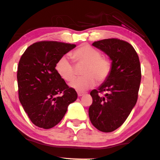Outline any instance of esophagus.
<instances>
[{"instance_id":"34e87169","label":"esophagus","mask_w":160,"mask_h":160,"mask_svg":"<svg viewBox=\"0 0 160 160\" xmlns=\"http://www.w3.org/2000/svg\"><path fill=\"white\" fill-rule=\"evenodd\" d=\"M85 94H86L85 92H77V95H78L79 97H80V96H84V95H85Z\"/></svg>"}]
</instances>
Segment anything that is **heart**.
I'll return each instance as SVG.
<instances>
[{
	"mask_svg": "<svg viewBox=\"0 0 160 160\" xmlns=\"http://www.w3.org/2000/svg\"><path fill=\"white\" fill-rule=\"evenodd\" d=\"M77 66H83V77L77 78L70 83L72 89L78 92H85L99 83L107 80L112 70L109 59L102 57L98 49L88 45H83L71 54ZM55 70L61 79L65 81H71L75 77V68L69 59L62 57L57 61Z\"/></svg>",
	"mask_w": 160,
	"mask_h": 160,
	"instance_id": "heart-1",
	"label": "heart"
}]
</instances>
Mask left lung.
I'll use <instances>...</instances> for the list:
<instances>
[{"label":"left lung","mask_w":160,"mask_h":160,"mask_svg":"<svg viewBox=\"0 0 160 160\" xmlns=\"http://www.w3.org/2000/svg\"><path fill=\"white\" fill-rule=\"evenodd\" d=\"M92 46L109 57L112 70L107 80L90 92L89 117L99 131L112 132L122 125L136 105L141 80L139 57L131 44L118 38L95 42ZM102 92L107 93L99 97Z\"/></svg>","instance_id":"1"}]
</instances>
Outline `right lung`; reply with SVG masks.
I'll return each instance as SVG.
<instances>
[{"mask_svg":"<svg viewBox=\"0 0 160 160\" xmlns=\"http://www.w3.org/2000/svg\"><path fill=\"white\" fill-rule=\"evenodd\" d=\"M73 44L43 41L26 48L17 70L19 99L31 122L44 129L57 125L76 101L75 89L55 70L57 61L74 48Z\"/></svg>","mask_w":160,"mask_h":160,"instance_id":"1","label":"right lung"}]
</instances>
